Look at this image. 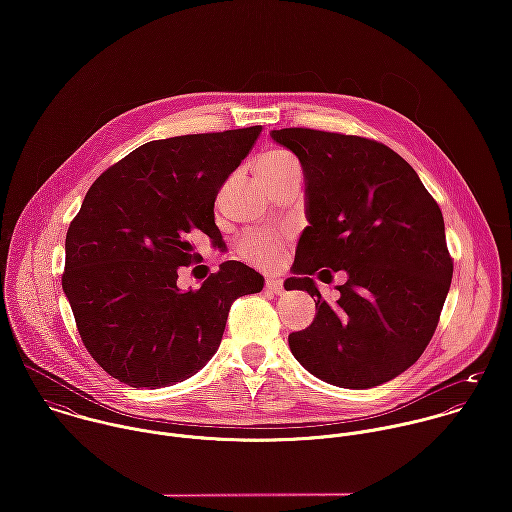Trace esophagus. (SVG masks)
Returning <instances> with one entry per match:
<instances>
[{
    "label": "esophagus",
    "mask_w": 512,
    "mask_h": 512,
    "mask_svg": "<svg viewBox=\"0 0 512 512\" xmlns=\"http://www.w3.org/2000/svg\"><path fill=\"white\" fill-rule=\"evenodd\" d=\"M265 287H267L269 291H273L275 296H281V294H283V281H281V279H275V277H267V281H265Z\"/></svg>",
    "instance_id": "1"
}]
</instances>
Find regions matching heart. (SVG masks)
Returning a JSON list of instances; mask_svg holds the SVG:
<instances>
[{
	"label": "heart",
	"mask_w": 512,
	"mask_h": 512,
	"mask_svg": "<svg viewBox=\"0 0 512 512\" xmlns=\"http://www.w3.org/2000/svg\"><path fill=\"white\" fill-rule=\"evenodd\" d=\"M294 158H291L283 150H271L267 152L257 166V174H275L289 166H294ZM241 253L245 259L259 263V265H273L279 259L281 253V241L271 233H255L247 235L241 241Z\"/></svg>",
	"instance_id": "1"
}]
</instances>
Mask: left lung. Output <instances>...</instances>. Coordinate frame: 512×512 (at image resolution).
<instances>
[{
    "mask_svg": "<svg viewBox=\"0 0 512 512\" xmlns=\"http://www.w3.org/2000/svg\"><path fill=\"white\" fill-rule=\"evenodd\" d=\"M269 135L296 154L306 182L308 227L289 287L318 298L314 322L289 334V350L324 383L379 387L423 354L448 298L454 265L442 210L383 143L302 127ZM328 268L347 273L334 305L311 279L331 276Z\"/></svg>",
    "mask_w": 512,
    "mask_h": 512,
    "instance_id": "1",
    "label": "left lung"
}]
</instances>
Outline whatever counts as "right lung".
Returning <instances> with one entry per match:
<instances>
[{
    "instance_id": "add662e5",
    "label": "right lung",
    "mask_w": 512,
    "mask_h": 512,
    "mask_svg": "<svg viewBox=\"0 0 512 512\" xmlns=\"http://www.w3.org/2000/svg\"><path fill=\"white\" fill-rule=\"evenodd\" d=\"M261 125L156 139L101 174L66 233L62 291L91 356L135 389L196 375L221 346L231 304L263 275L227 261L198 289L178 287L192 237L221 235L214 200Z\"/></svg>"
}]
</instances>
